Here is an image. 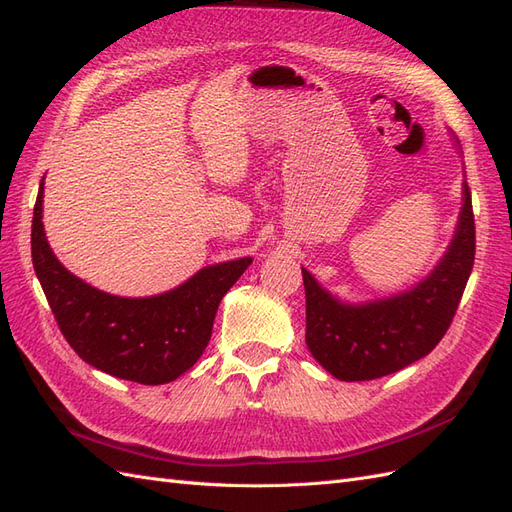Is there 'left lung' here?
<instances>
[{"instance_id": "8db88e82", "label": "left lung", "mask_w": 512, "mask_h": 512, "mask_svg": "<svg viewBox=\"0 0 512 512\" xmlns=\"http://www.w3.org/2000/svg\"><path fill=\"white\" fill-rule=\"evenodd\" d=\"M476 229L472 195L463 180L455 236L437 266L414 287L388 298L345 302L302 268L306 347L341 382L397 373L442 341L472 274Z\"/></svg>"}]
</instances>
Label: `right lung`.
I'll use <instances>...</instances> for the list:
<instances>
[{
	"mask_svg": "<svg viewBox=\"0 0 512 512\" xmlns=\"http://www.w3.org/2000/svg\"><path fill=\"white\" fill-rule=\"evenodd\" d=\"M45 178L32 221V261L64 339L92 367L145 386L178 379L201 358L216 309L251 257L201 268L165 294L124 298L100 291L62 266L42 225Z\"/></svg>",
	"mask_w": 512,
	"mask_h": 512,
	"instance_id": "obj_1",
	"label": "right lung"
}]
</instances>
